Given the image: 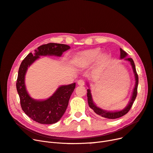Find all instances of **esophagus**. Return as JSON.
<instances>
[{"instance_id":"34e87169","label":"esophagus","mask_w":153,"mask_h":153,"mask_svg":"<svg viewBox=\"0 0 153 153\" xmlns=\"http://www.w3.org/2000/svg\"><path fill=\"white\" fill-rule=\"evenodd\" d=\"M77 83H78V85H81V86L84 85V84H85V82H84V80H79L78 81Z\"/></svg>"}]
</instances>
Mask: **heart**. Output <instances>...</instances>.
Listing matches in <instances>:
<instances>
[{"instance_id":"b5f03b06","label":"heart","mask_w":153,"mask_h":153,"mask_svg":"<svg viewBox=\"0 0 153 153\" xmlns=\"http://www.w3.org/2000/svg\"><path fill=\"white\" fill-rule=\"evenodd\" d=\"M100 51L98 49L85 51L78 54L75 59V63L78 66H85L94 62L100 57Z\"/></svg>"}]
</instances>
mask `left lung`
<instances>
[{
  "label": "left lung",
  "instance_id": "1",
  "mask_svg": "<svg viewBox=\"0 0 153 153\" xmlns=\"http://www.w3.org/2000/svg\"><path fill=\"white\" fill-rule=\"evenodd\" d=\"M120 51H121V59H124L127 56V53L125 52V51H124L122 48H120ZM125 60H126V61H128L129 62H130V63L131 64L133 69V72H134V73H135L136 82H135V88H134V89H133L131 99L130 101H129L128 105L124 109H123V110H121V111H119V112H107V111L103 110L102 109L98 108V106H96V105L93 103V101H92V96L91 94L90 89H87V96L88 104H89V107L93 110L94 112L96 114L100 115V116H101V117H103L106 119H114L119 118V117L123 116V115H124L125 114H126L129 112V110L131 109V106L134 103V101H135V100L136 98L137 95V88H138V74L136 71L135 63H134L133 60L131 58H125Z\"/></svg>",
  "mask_w": 153,
  "mask_h": 153
}]
</instances>
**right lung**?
<instances>
[{
    "label": "right lung",
    "instance_id": "add662e5",
    "mask_svg": "<svg viewBox=\"0 0 153 153\" xmlns=\"http://www.w3.org/2000/svg\"><path fill=\"white\" fill-rule=\"evenodd\" d=\"M69 48V46L64 44L50 43L43 45L35 50L33 53L27 55L20 64L16 80V89L19 94L20 105L23 111L38 123L50 124L59 121L68 107L76 84L61 86L48 99L36 101L30 98L25 89V75L27 68L41 55L60 57Z\"/></svg>",
    "mask_w": 153,
    "mask_h": 153
}]
</instances>
